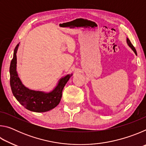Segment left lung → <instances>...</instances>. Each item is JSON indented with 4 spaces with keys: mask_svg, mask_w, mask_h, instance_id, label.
Segmentation results:
<instances>
[{
    "mask_svg": "<svg viewBox=\"0 0 146 146\" xmlns=\"http://www.w3.org/2000/svg\"><path fill=\"white\" fill-rule=\"evenodd\" d=\"M127 44H128V46H129L131 48V49L132 50L134 51V53H135V55H137V51H136V49H135V47L133 46V44H131V42H130V40H129V39L128 38H127Z\"/></svg>",
    "mask_w": 146,
    "mask_h": 146,
    "instance_id": "1",
    "label": "left lung"
}]
</instances>
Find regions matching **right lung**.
I'll return each instance as SVG.
<instances>
[{
	"label": "right lung",
	"mask_w": 146,
	"mask_h": 146,
	"mask_svg": "<svg viewBox=\"0 0 146 146\" xmlns=\"http://www.w3.org/2000/svg\"><path fill=\"white\" fill-rule=\"evenodd\" d=\"M19 46V44L14 49L13 57L9 68L12 93L19 103L27 110L37 113L48 111L60 103L64 87L72 74L61 78L56 87L49 93L29 90L23 84L17 72V52Z\"/></svg>",
	"instance_id": "obj_1"
}]
</instances>
